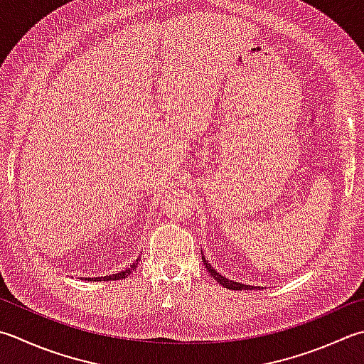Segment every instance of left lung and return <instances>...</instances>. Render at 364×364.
<instances>
[{
  "instance_id": "8db88e82",
  "label": "left lung",
  "mask_w": 364,
  "mask_h": 364,
  "mask_svg": "<svg viewBox=\"0 0 364 364\" xmlns=\"http://www.w3.org/2000/svg\"><path fill=\"white\" fill-rule=\"evenodd\" d=\"M202 260H203V265L206 267V269H208V273L215 277V279L220 284V286H224L225 289H230V290H254V289H259V287H254V286H245V284H240V282H233V281H229L227 277L220 276L215 268H213L208 260L205 259V255L202 254Z\"/></svg>"
}]
</instances>
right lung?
<instances>
[{
	"mask_svg": "<svg viewBox=\"0 0 364 364\" xmlns=\"http://www.w3.org/2000/svg\"><path fill=\"white\" fill-rule=\"evenodd\" d=\"M137 262H139V259H137ZM132 269H135V263H134V265H131V268H127V269H124V272H121V273L112 274V276H105V277H95V279H92V277H88V281H101V279H104V281H118V279H123V277H126L127 274L132 272Z\"/></svg>",
	"mask_w": 364,
	"mask_h": 364,
	"instance_id": "add662e5",
	"label": "right lung"
}]
</instances>
